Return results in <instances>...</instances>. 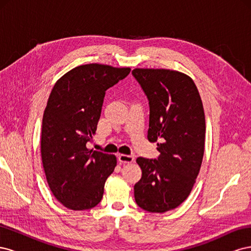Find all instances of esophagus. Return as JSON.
<instances>
[{
  "instance_id": "esophagus-1",
  "label": "esophagus",
  "mask_w": 251,
  "mask_h": 251,
  "mask_svg": "<svg viewBox=\"0 0 251 251\" xmlns=\"http://www.w3.org/2000/svg\"><path fill=\"white\" fill-rule=\"evenodd\" d=\"M118 160L120 162H124V163H131L134 161V156L132 155H125V154H120L118 156Z\"/></svg>"
}]
</instances>
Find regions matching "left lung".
Listing matches in <instances>:
<instances>
[{
  "label": "left lung",
  "instance_id": "obj_1",
  "mask_svg": "<svg viewBox=\"0 0 251 251\" xmlns=\"http://www.w3.org/2000/svg\"><path fill=\"white\" fill-rule=\"evenodd\" d=\"M150 105L148 139L157 143V159L139 157L141 179L135 201L150 212L178 207L198 176L204 154L205 116L200 94L186 74L166 69H134Z\"/></svg>",
  "mask_w": 251,
  "mask_h": 251
}]
</instances>
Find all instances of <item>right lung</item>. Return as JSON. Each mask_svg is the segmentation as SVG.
I'll return each mask as SVG.
<instances>
[{
	"instance_id": "obj_1",
	"label": "right lung",
	"mask_w": 251,
	"mask_h": 251,
	"mask_svg": "<svg viewBox=\"0 0 251 251\" xmlns=\"http://www.w3.org/2000/svg\"><path fill=\"white\" fill-rule=\"evenodd\" d=\"M130 68L88 64L74 68L53 87L42 125L41 153L48 185L67 208L85 210L102 199L116 157L89 150L105 91L126 77Z\"/></svg>"
}]
</instances>
